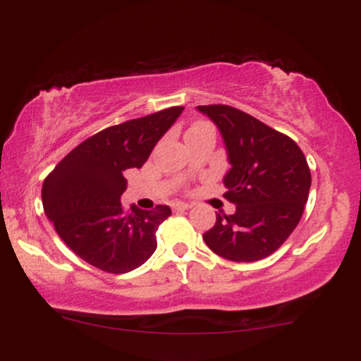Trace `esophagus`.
I'll use <instances>...</instances> for the list:
<instances>
[{
	"label": "esophagus",
	"mask_w": 361,
	"mask_h": 361,
	"mask_svg": "<svg viewBox=\"0 0 361 361\" xmlns=\"http://www.w3.org/2000/svg\"><path fill=\"white\" fill-rule=\"evenodd\" d=\"M192 207H194V204H190V202H176L174 204L176 210H189Z\"/></svg>",
	"instance_id": "1"
}]
</instances>
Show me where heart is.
Masks as SVG:
<instances>
[{
  "instance_id": "heart-1",
  "label": "heart",
  "mask_w": 361,
  "mask_h": 361,
  "mask_svg": "<svg viewBox=\"0 0 361 361\" xmlns=\"http://www.w3.org/2000/svg\"><path fill=\"white\" fill-rule=\"evenodd\" d=\"M202 128H210V125H207V123H195L190 130H202Z\"/></svg>"
}]
</instances>
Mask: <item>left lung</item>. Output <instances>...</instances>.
<instances>
[{
    "instance_id": "1",
    "label": "left lung",
    "mask_w": 361,
    "mask_h": 361,
    "mask_svg": "<svg viewBox=\"0 0 361 361\" xmlns=\"http://www.w3.org/2000/svg\"><path fill=\"white\" fill-rule=\"evenodd\" d=\"M219 128L230 169L224 177L235 214L204 233L221 258L251 263L274 253L302 216L310 189L304 152L283 133L228 105L197 106Z\"/></svg>"
}]
</instances>
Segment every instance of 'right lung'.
Wrapping results in <instances>:
<instances>
[{
	"label": "right lung",
	"instance_id": "obj_1",
	"mask_svg": "<svg viewBox=\"0 0 361 361\" xmlns=\"http://www.w3.org/2000/svg\"><path fill=\"white\" fill-rule=\"evenodd\" d=\"M184 106L103 130L68 152L42 185V205L63 243L88 264L113 274L140 268L156 251L169 205L121 209L128 169H140Z\"/></svg>",
	"mask_w": 361,
	"mask_h": 361
}]
</instances>
